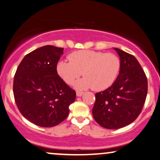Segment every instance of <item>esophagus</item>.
Returning <instances> with one entry per match:
<instances>
[{
  "instance_id": "esophagus-1",
  "label": "esophagus",
  "mask_w": 160,
  "mask_h": 160,
  "mask_svg": "<svg viewBox=\"0 0 160 160\" xmlns=\"http://www.w3.org/2000/svg\"><path fill=\"white\" fill-rule=\"evenodd\" d=\"M76 94L78 97H81L82 94H83V92H80V91H78V92H76Z\"/></svg>"
}]
</instances>
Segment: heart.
Here are the masks:
<instances>
[{
    "mask_svg": "<svg viewBox=\"0 0 160 160\" xmlns=\"http://www.w3.org/2000/svg\"><path fill=\"white\" fill-rule=\"evenodd\" d=\"M68 60H60L57 72L68 84H72L82 74L85 76L74 83L77 89L92 88L94 91L108 88L116 80L120 72L121 61L113 53L80 50L72 52Z\"/></svg>",
    "mask_w": 160,
    "mask_h": 160,
    "instance_id": "heart-1",
    "label": "heart"
}]
</instances>
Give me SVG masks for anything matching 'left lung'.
Segmentation results:
<instances>
[{"instance_id":"1","label":"left lung","mask_w":160,"mask_h":160,"mask_svg":"<svg viewBox=\"0 0 160 160\" xmlns=\"http://www.w3.org/2000/svg\"><path fill=\"white\" fill-rule=\"evenodd\" d=\"M120 58V73L114 83L95 94L92 114L103 128L117 129L133 122L142 112L148 92L144 71L134 56L114 48Z\"/></svg>"}]
</instances>
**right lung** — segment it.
<instances>
[{
  "mask_svg": "<svg viewBox=\"0 0 160 160\" xmlns=\"http://www.w3.org/2000/svg\"><path fill=\"white\" fill-rule=\"evenodd\" d=\"M63 48L44 46L24 57L16 71L14 98L21 114L40 127H53L62 122L76 98L57 72Z\"/></svg>",
  "mask_w": 160,
  "mask_h": 160,
  "instance_id": "add662e5",
  "label": "right lung"
}]
</instances>
